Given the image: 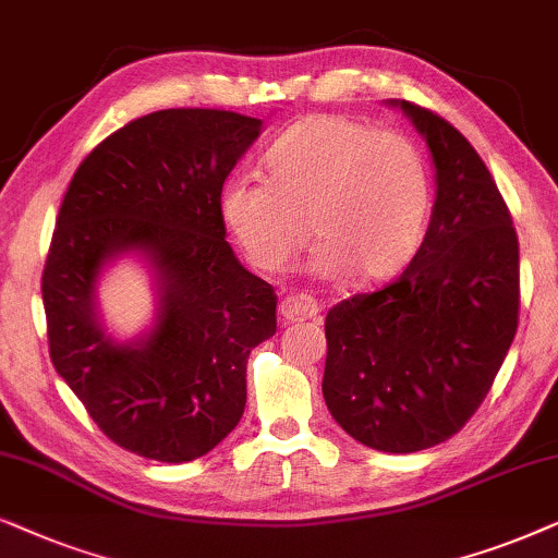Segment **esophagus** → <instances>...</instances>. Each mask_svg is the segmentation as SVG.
Returning <instances> with one entry per match:
<instances>
[{"label":"esophagus","instance_id":"1","mask_svg":"<svg viewBox=\"0 0 558 558\" xmlns=\"http://www.w3.org/2000/svg\"><path fill=\"white\" fill-rule=\"evenodd\" d=\"M318 314V303L306 293H291L280 301V316L286 322H306V318H314Z\"/></svg>","mask_w":558,"mask_h":558}]
</instances>
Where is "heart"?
<instances>
[{"mask_svg": "<svg viewBox=\"0 0 558 558\" xmlns=\"http://www.w3.org/2000/svg\"><path fill=\"white\" fill-rule=\"evenodd\" d=\"M265 173L267 181L232 175L219 196L227 229L263 272H286L311 234L318 275L383 280L426 232L430 178L418 147L398 132L306 117L267 150Z\"/></svg>", "mask_w": 558, "mask_h": 558, "instance_id": "obj_1", "label": "heart"}]
</instances>
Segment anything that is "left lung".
Instances as JSON below:
<instances>
[{
    "label": "left lung",
    "mask_w": 558,
    "mask_h": 558,
    "mask_svg": "<svg viewBox=\"0 0 558 558\" xmlns=\"http://www.w3.org/2000/svg\"><path fill=\"white\" fill-rule=\"evenodd\" d=\"M426 137L436 204L405 270L326 316L324 400L352 439L411 454L477 413L515 339L521 255L502 193L454 124L396 101Z\"/></svg>",
    "instance_id": "left-lung-1"
}]
</instances>
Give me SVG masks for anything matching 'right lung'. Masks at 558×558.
Returning <instances> with one entry per match:
<instances>
[{"mask_svg":"<svg viewBox=\"0 0 558 558\" xmlns=\"http://www.w3.org/2000/svg\"><path fill=\"white\" fill-rule=\"evenodd\" d=\"M263 122L162 109L101 140L73 173L43 267L48 349L101 434L145 459L204 457L240 423L247 360L275 333L278 295L225 240L219 196ZM145 248L163 280L151 337L117 348L93 286L117 251Z\"/></svg>","mask_w":558,"mask_h":558,"instance_id":"1","label":"right lung"}]
</instances>
